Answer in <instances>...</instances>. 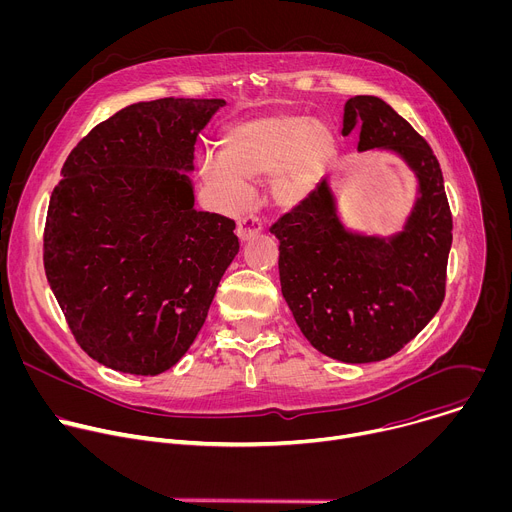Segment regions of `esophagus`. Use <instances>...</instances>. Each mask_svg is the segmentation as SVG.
<instances>
[{
	"mask_svg": "<svg viewBox=\"0 0 512 512\" xmlns=\"http://www.w3.org/2000/svg\"><path fill=\"white\" fill-rule=\"evenodd\" d=\"M259 231H261V221H259L255 214L243 216L241 221H239V225H237V237H239L241 243L255 239L259 235Z\"/></svg>",
	"mask_w": 512,
	"mask_h": 512,
	"instance_id": "obj_1",
	"label": "esophagus"
}]
</instances>
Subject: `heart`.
<instances>
[{"instance_id":"heart-1","label":"heart","mask_w":512,"mask_h":512,"mask_svg":"<svg viewBox=\"0 0 512 512\" xmlns=\"http://www.w3.org/2000/svg\"><path fill=\"white\" fill-rule=\"evenodd\" d=\"M338 148L332 125L308 113H267L225 127L221 158L202 162V180L229 204L245 200V182L267 178V198L296 208L320 184Z\"/></svg>"}]
</instances>
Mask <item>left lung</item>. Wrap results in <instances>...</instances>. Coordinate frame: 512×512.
Masks as SVG:
<instances>
[{"instance_id":"1","label":"left lung","mask_w":512,"mask_h":512,"mask_svg":"<svg viewBox=\"0 0 512 512\" xmlns=\"http://www.w3.org/2000/svg\"><path fill=\"white\" fill-rule=\"evenodd\" d=\"M358 152H395L417 178L403 231L391 237L348 231L324 178L269 229L279 239L281 294L302 334L322 354L377 362L399 352L440 310L452 247V212L429 143L383 99L356 95L344 105Z\"/></svg>"}]
</instances>
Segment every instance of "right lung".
Masks as SVG:
<instances>
[{"mask_svg": "<svg viewBox=\"0 0 512 512\" xmlns=\"http://www.w3.org/2000/svg\"><path fill=\"white\" fill-rule=\"evenodd\" d=\"M223 99H158L91 129L62 166L44 269L79 346L154 377L186 354L239 253L235 221L194 208V143Z\"/></svg>", "mask_w": 512, "mask_h": 512, "instance_id": "obj_1", "label": "right lung"}]
</instances>
